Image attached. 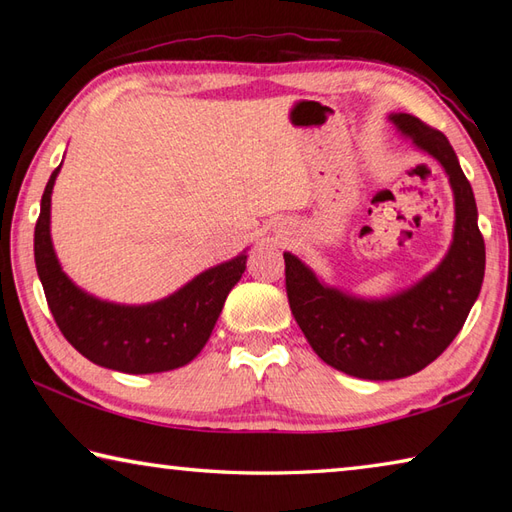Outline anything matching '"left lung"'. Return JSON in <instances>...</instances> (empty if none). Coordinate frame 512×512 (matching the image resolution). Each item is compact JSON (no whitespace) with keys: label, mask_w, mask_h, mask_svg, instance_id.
I'll use <instances>...</instances> for the list:
<instances>
[{"label":"left lung","mask_w":512,"mask_h":512,"mask_svg":"<svg viewBox=\"0 0 512 512\" xmlns=\"http://www.w3.org/2000/svg\"><path fill=\"white\" fill-rule=\"evenodd\" d=\"M389 118L449 176L455 233L442 264L400 295L367 301L323 286L301 259L284 253L290 310L312 350L339 372L367 380L405 378L436 361L469 317L486 264L471 182L447 136L411 114Z\"/></svg>","instance_id":"8db88e82"}]
</instances>
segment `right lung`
<instances>
[{
  "label": "right lung",
  "mask_w": 512,
  "mask_h": 512,
  "mask_svg": "<svg viewBox=\"0 0 512 512\" xmlns=\"http://www.w3.org/2000/svg\"><path fill=\"white\" fill-rule=\"evenodd\" d=\"M61 165L41 195L35 264L61 334L88 361L125 374L169 372L191 363L209 341L228 292L242 279L246 255L209 268L171 297L147 306H118L76 288L50 239V195Z\"/></svg>",
  "instance_id": "add662e5"
}]
</instances>
